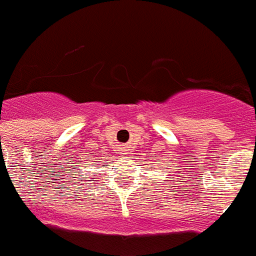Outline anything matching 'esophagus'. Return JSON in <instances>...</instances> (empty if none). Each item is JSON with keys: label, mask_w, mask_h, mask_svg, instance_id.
Returning <instances> with one entry per match:
<instances>
[{"label": "esophagus", "mask_w": 256, "mask_h": 256, "mask_svg": "<svg viewBox=\"0 0 256 256\" xmlns=\"http://www.w3.org/2000/svg\"><path fill=\"white\" fill-rule=\"evenodd\" d=\"M122 151H123V152H122V154H126V148H123V150H122ZM123 156H124V155H123Z\"/></svg>", "instance_id": "34e87169"}]
</instances>
